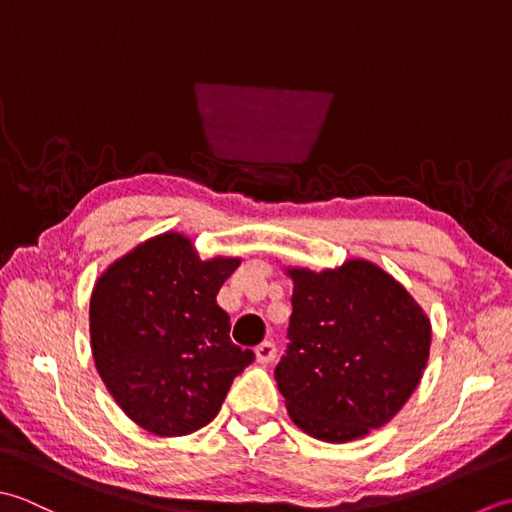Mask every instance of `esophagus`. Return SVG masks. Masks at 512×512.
I'll use <instances>...</instances> for the list:
<instances>
[{
    "instance_id": "34e87169",
    "label": "esophagus",
    "mask_w": 512,
    "mask_h": 512,
    "mask_svg": "<svg viewBox=\"0 0 512 512\" xmlns=\"http://www.w3.org/2000/svg\"><path fill=\"white\" fill-rule=\"evenodd\" d=\"M276 358V344L274 342H263L256 347V360L260 364H269Z\"/></svg>"
}]
</instances>
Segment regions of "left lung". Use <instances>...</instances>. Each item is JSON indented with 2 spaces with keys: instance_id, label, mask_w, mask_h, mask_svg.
Masks as SVG:
<instances>
[{
  "instance_id": "obj_1",
  "label": "left lung",
  "mask_w": 512,
  "mask_h": 512,
  "mask_svg": "<svg viewBox=\"0 0 512 512\" xmlns=\"http://www.w3.org/2000/svg\"><path fill=\"white\" fill-rule=\"evenodd\" d=\"M287 351L274 371L291 420L349 442L380 429L411 398L429 360L431 322L398 280L367 260L289 269Z\"/></svg>"
}]
</instances>
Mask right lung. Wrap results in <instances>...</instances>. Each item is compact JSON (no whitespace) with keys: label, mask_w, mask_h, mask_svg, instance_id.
Returning <instances> with one entry per match:
<instances>
[{"label":"right lung","mask_w":512,"mask_h":512,"mask_svg":"<svg viewBox=\"0 0 512 512\" xmlns=\"http://www.w3.org/2000/svg\"><path fill=\"white\" fill-rule=\"evenodd\" d=\"M238 263L201 260L190 238L172 232L134 247L92 289V358L114 402L145 431L203 429L254 362V351L229 338L216 302Z\"/></svg>","instance_id":"add662e5"}]
</instances>
